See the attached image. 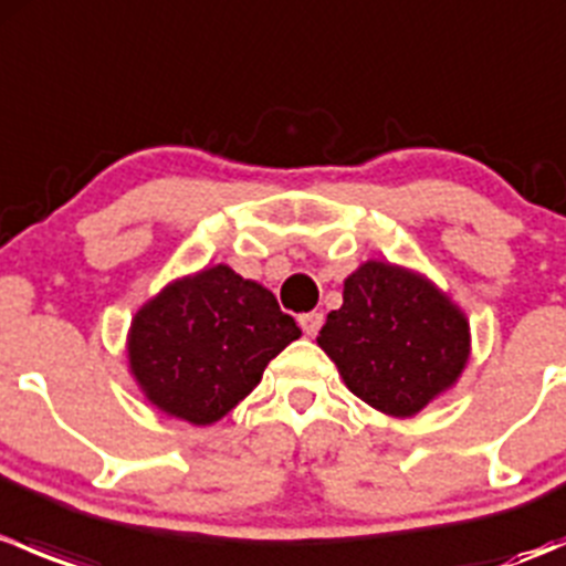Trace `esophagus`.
Segmentation results:
<instances>
[{"mask_svg": "<svg viewBox=\"0 0 566 566\" xmlns=\"http://www.w3.org/2000/svg\"><path fill=\"white\" fill-rule=\"evenodd\" d=\"M301 323V331H304L306 336H315L319 331V325H323V312H306V315L298 317Z\"/></svg>", "mask_w": 566, "mask_h": 566, "instance_id": "esophagus-1", "label": "esophagus"}]
</instances>
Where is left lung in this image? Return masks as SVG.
<instances>
[{
	"label": "left lung",
	"instance_id": "obj_1",
	"mask_svg": "<svg viewBox=\"0 0 566 566\" xmlns=\"http://www.w3.org/2000/svg\"><path fill=\"white\" fill-rule=\"evenodd\" d=\"M317 345L356 397L408 419L458 384L471 325L430 279L369 260L345 279L342 306L325 319Z\"/></svg>",
	"mask_w": 566,
	"mask_h": 566
}]
</instances>
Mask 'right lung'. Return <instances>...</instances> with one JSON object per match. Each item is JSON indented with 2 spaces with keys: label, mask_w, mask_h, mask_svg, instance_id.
I'll return each instance as SVG.
<instances>
[{
  "label": "right lung",
  "mask_w": 566,
  "mask_h": 566,
  "mask_svg": "<svg viewBox=\"0 0 566 566\" xmlns=\"http://www.w3.org/2000/svg\"><path fill=\"white\" fill-rule=\"evenodd\" d=\"M301 328L271 290L213 265L175 279L136 312L128 364L145 397L188 424H213L262 380Z\"/></svg>",
  "instance_id": "obj_1"
}]
</instances>
